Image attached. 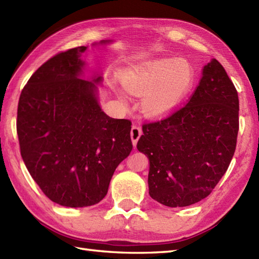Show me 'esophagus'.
Returning a JSON list of instances; mask_svg holds the SVG:
<instances>
[{
  "label": "esophagus",
  "mask_w": 259,
  "mask_h": 259,
  "mask_svg": "<svg viewBox=\"0 0 259 259\" xmlns=\"http://www.w3.org/2000/svg\"><path fill=\"white\" fill-rule=\"evenodd\" d=\"M141 135H142L141 128L138 127V125H132L131 131H130V136H131V140H132V144H134V147H136V144H137L138 140L140 139Z\"/></svg>",
  "instance_id": "34e87169"
}]
</instances>
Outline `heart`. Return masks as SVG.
Returning a JSON list of instances; mask_svg holds the SVG:
<instances>
[{"label": "heart", "mask_w": 259, "mask_h": 259, "mask_svg": "<svg viewBox=\"0 0 259 259\" xmlns=\"http://www.w3.org/2000/svg\"><path fill=\"white\" fill-rule=\"evenodd\" d=\"M193 65L185 58L153 59L120 74L123 88L131 95L142 97L141 110L151 119H161L173 112L188 96L194 83ZM119 99L125 95L115 88Z\"/></svg>", "instance_id": "b5f03b06"}]
</instances>
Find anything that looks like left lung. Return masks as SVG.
<instances>
[{"mask_svg":"<svg viewBox=\"0 0 259 259\" xmlns=\"http://www.w3.org/2000/svg\"><path fill=\"white\" fill-rule=\"evenodd\" d=\"M238 95L215 58L186 106L158 122L143 124L137 149L149 159V194L183 207L211 194L235 152Z\"/></svg>","mask_w":259,"mask_h":259,"instance_id":"left-lung-1","label":"left lung"}]
</instances>
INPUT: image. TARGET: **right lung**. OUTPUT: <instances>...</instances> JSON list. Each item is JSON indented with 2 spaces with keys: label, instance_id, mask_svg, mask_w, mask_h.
Returning <instances> with one entry per match:
<instances>
[{
  "label": "right lung",
  "instance_id": "obj_1",
  "mask_svg": "<svg viewBox=\"0 0 259 259\" xmlns=\"http://www.w3.org/2000/svg\"><path fill=\"white\" fill-rule=\"evenodd\" d=\"M100 40L93 46H106ZM79 46L48 59L23 88L17 136L24 163L51 201L66 207L99 203L113 172L130 154L131 122L102 111L99 73L85 78Z\"/></svg>",
  "mask_w": 259,
  "mask_h": 259
}]
</instances>
